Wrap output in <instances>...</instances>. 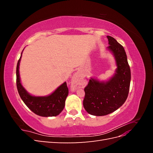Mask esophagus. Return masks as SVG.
<instances>
[{
    "label": "esophagus",
    "mask_w": 153,
    "mask_h": 153,
    "mask_svg": "<svg viewBox=\"0 0 153 153\" xmlns=\"http://www.w3.org/2000/svg\"><path fill=\"white\" fill-rule=\"evenodd\" d=\"M80 79H81L80 74L78 72L76 73L72 78V84L75 87H79L80 86H79V85H78V84H79V82L80 81Z\"/></svg>",
    "instance_id": "1"
}]
</instances>
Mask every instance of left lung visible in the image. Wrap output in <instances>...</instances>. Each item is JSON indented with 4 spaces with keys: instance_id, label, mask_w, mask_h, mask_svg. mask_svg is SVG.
Segmentation results:
<instances>
[{
    "instance_id": "8db88e82",
    "label": "left lung",
    "mask_w": 153,
    "mask_h": 153,
    "mask_svg": "<svg viewBox=\"0 0 153 153\" xmlns=\"http://www.w3.org/2000/svg\"><path fill=\"white\" fill-rule=\"evenodd\" d=\"M107 49L113 55L117 68L107 80L91 77L85 87L83 101L87 112L96 116H103L114 112L124 103L129 93L131 71L124 48L116 39L106 36Z\"/></svg>"
}]
</instances>
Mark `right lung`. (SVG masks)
<instances>
[{"label": "right lung", "mask_w": 153, "mask_h": 153, "mask_svg": "<svg viewBox=\"0 0 153 153\" xmlns=\"http://www.w3.org/2000/svg\"><path fill=\"white\" fill-rule=\"evenodd\" d=\"M23 51L16 66V86L21 99L27 107L39 116H57L63 110L65 106L66 99L69 93L66 82H64L52 93L47 96L30 94L23 86L20 76V63Z\"/></svg>", "instance_id": "add662e5"}]
</instances>
